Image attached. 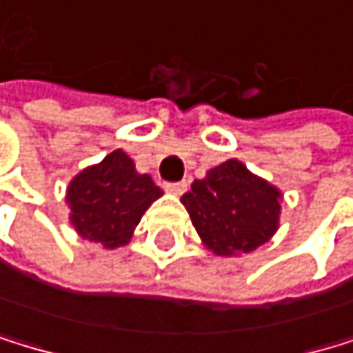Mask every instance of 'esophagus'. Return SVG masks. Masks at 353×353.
Wrapping results in <instances>:
<instances>
[{
  "label": "esophagus",
  "mask_w": 353,
  "mask_h": 353,
  "mask_svg": "<svg viewBox=\"0 0 353 353\" xmlns=\"http://www.w3.org/2000/svg\"><path fill=\"white\" fill-rule=\"evenodd\" d=\"M188 188V184L186 182H167L165 184V191H169V193H173V195H182L184 191Z\"/></svg>",
  "instance_id": "1"
}]
</instances>
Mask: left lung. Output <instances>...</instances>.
<instances>
[{"label": "left lung", "mask_w": 353, "mask_h": 353, "mask_svg": "<svg viewBox=\"0 0 353 353\" xmlns=\"http://www.w3.org/2000/svg\"><path fill=\"white\" fill-rule=\"evenodd\" d=\"M201 241L216 256L254 252L278 230L280 191L228 160L182 197Z\"/></svg>", "instance_id": "8db88e82"}]
</instances>
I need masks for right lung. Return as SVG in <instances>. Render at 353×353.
I'll return each instance as SVG.
<instances>
[{
  "label": "right lung",
  "instance_id": "add662e5",
  "mask_svg": "<svg viewBox=\"0 0 353 353\" xmlns=\"http://www.w3.org/2000/svg\"><path fill=\"white\" fill-rule=\"evenodd\" d=\"M160 195L150 175L139 173L134 162L117 150L69 184L71 223L84 239L114 250L130 241L132 230Z\"/></svg>",
  "mask_w": 353,
  "mask_h": 353
}]
</instances>
